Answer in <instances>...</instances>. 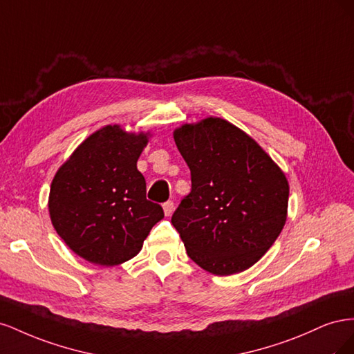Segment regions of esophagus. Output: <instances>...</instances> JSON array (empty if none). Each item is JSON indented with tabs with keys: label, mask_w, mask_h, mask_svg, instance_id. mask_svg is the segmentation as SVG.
Wrapping results in <instances>:
<instances>
[{
	"label": "esophagus",
	"mask_w": 354,
	"mask_h": 354,
	"mask_svg": "<svg viewBox=\"0 0 354 354\" xmlns=\"http://www.w3.org/2000/svg\"><path fill=\"white\" fill-rule=\"evenodd\" d=\"M164 212H165V216H171V214H173V211H174V202L173 201H167V202H164Z\"/></svg>",
	"instance_id": "obj_1"
}]
</instances>
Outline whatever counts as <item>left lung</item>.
Masks as SVG:
<instances>
[{
	"label": "left lung",
	"instance_id": "obj_1",
	"mask_svg": "<svg viewBox=\"0 0 354 354\" xmlns=\"http://www.w3.org/2000/svg\"><path fill=\"white\" fill-rule=\"evenodd\" d=\"M192 190L171 223L203 270L227 276L250 269L279 236L289 186L272 158L238 127L207 118L174 131Z\"/></svg>",
	"mask_w": 354,
	"mask_h": 354
}]
</instances>
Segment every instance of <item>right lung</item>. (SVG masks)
Listing matches in <instances>:
<instances>
[{"mask_svg": "<svg viewBox=\"0 0 354 354\" xmlns=\"http://www.w3.org/2000/svg\"><path fill=\"white\" fill-rule=\"evenodd\" d=\"M146 145L147 134L108 125L82 142L53 178L51 223L84 260L109 267L133 259L162 220V207L146 199L137 169Z\"/></svg>", "mask_w": 354, "mask_h": 354, "instance_id": "right-lung-1", "label": "right lung"}]
</instances>
